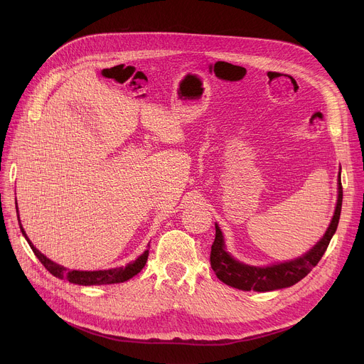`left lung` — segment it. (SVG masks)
I'll list each match as a JSON object with an SVG mask.
<instances>
[{
    "instance_id": "8db88e82",
    "label": "left lung",
    "mask_w": 364,
    "mask_h": 364,
    "mask_svg": "<svg viewBox=\"0 0 364 364\" xmlns=\"http://www.w3.org/2000/svg\"><path fill=\"white\" fill-rule=\"evenodd\" d=\"M340 176L341 174L338 173V183H337L338 196H337L336 210L324 236L306 253L301 255L299 257L291 259V261L272 264L268 267H253V265H247L237 261V259H235L226 250L223 233L219 225L216 223L215 225L216 237L212 245V253H210V265L216 277L226 285L233 287L236 289L257 291V292H268V291L288 288L296 284L298 281H301L304 277H306L311 272V269L320 262V259L327 250V246L338 226L341 203H343V187H341Z\"/></svg>"
}]
</instances>
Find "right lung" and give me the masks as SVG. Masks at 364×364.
<instances>
[{
  "label": "right lung",
  "mask_w": 364,
  "mask_h": 364,
  "mask_svg": "<svg viewBox=\"0 0 364 364\" xmlns=\"http://www.w3.org/2000/svg\"><path fill=\"white\" fill-rule=\"evenodd\" d=\"M17 212H18V207H17ZM18 216V215H17ZM18 223H20V229L23 236L26 237V240L28 242L30 247L33 249L34 255L38 257V261L43 264V267L59 279H68L72 284H77V285H108V284H119V282H125L128 279H131L132 277H135L136 274L141 272V269L145 267L146 264V259H148V249L141 253L135 261L129 262L125 267H119V268H112V269H103V271H70L56 262L51 261L47 256H44L33 243L31 240L27 237L20 218H18ZM149 246V245H148Z\"/></svg>",
  "instance_id": "add662e5"
}]
</instances>
